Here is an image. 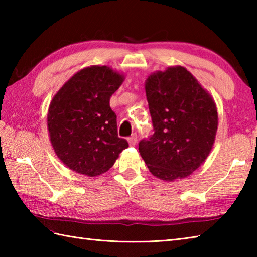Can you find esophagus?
Wrapping results in <instances>:
<instances>
[{
	"label": "esophagus",
	"mask_w": 257,
	"mask_h": 257,
	"mask_svg": "<svg viewBox=\"0 0 257 257\" xmlns=\"http://www.w3.org/2000/svg\"><path fill=\"white\" fill-rule=\"evenodd\" d=\"M128 141H129L130 146H135L136 144H137V135L134 134L133 136H130V137L128 138Z\"/></svg>",
	"instance_id": "obj_1"
}]
</instances>
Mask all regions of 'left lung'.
<instances>
[{"label":"left lung","mask_w":257,"mask_h":257,"mask_svg":"<svg viewBox=\"0 0 257 257\" xmlns=\"http://www.w3.org/2000/svg\"><path fill=\"white\" fill-rule=\"evenodd\" d=\"M146 94L154 134L139 141L150 172L166 181L190 176L209 156L217 111L209 92L181 66L150 75Z\"/></svg>","instance_id":"obj_1"}]
</instances>
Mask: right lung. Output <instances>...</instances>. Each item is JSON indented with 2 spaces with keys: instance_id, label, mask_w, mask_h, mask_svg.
<instances>
[{
  "instance_id": "add662e5",
  "label": "right lung",
  "mask_w": 257,
  "mask_h": 257,
  "mask_svg": "<svg viewBox=\"0 0 257 257\" xmlns=\"http://www.w3.org/2000/svg\"><path fill=\"white\" fill-rule=\"evenodd\" d=\"M123 76L107 66L79 70L50 105L47 127L57 157L88 177L108 171L128 141L118 137L117 116L109 100Z\"/></svg>"
}]
</instances>
